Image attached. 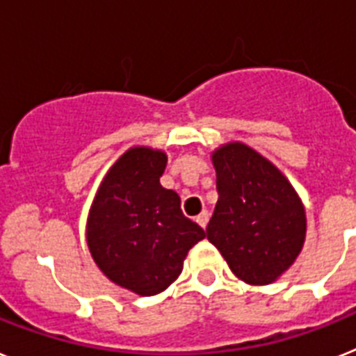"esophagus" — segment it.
<instances>
[{
    "label": "esophagus",
    "mask_w": 356,
    "mask_h": 356,
    "mask_svg": "<svg viewBox=\"0 0 356 356\" xmlns=\"http://www.w3.org/2000/svg\"><path fill=\"white\" fill-rule=\"evenodd\" d=\"M208 219H210V215H208V211H206V210H202L201 213H199L195 217L197 224H199L201 228H206V224H208Z\"/></svg>",
    "instance_id": "34e87169"
}]
</instances>
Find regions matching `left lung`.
<instances>
[{
    "instance_id": "obj_1",
    "label": "left lung",
    "mask_w": 356,
    "mask_h": 356,
    "mask_svg": "<svg viewBox=\"0 0 356 356\" xmlns=\"http://www.w3.org/2000/svg\"><path fill=\"white\" fill-rule=\"evenodd\" d=\"M217 204L206 237L248 284H270L302 250L306 213L288 179L243 143L215 152Z\"/></svg>"
}]
</instances>
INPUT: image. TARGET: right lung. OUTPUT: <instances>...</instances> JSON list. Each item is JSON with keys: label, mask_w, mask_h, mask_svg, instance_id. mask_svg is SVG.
<instances>
[{"label": "right lung", "mask_w": 356, "mask_h": 356, "mask_svg": "<svg viewBox=\"0 0 356 356\" xmlns=\"http://www.w3.org/2000/svg\"><path fill=\"white\" fill-rule=\"evenodd\" d=\"M166 155L132 148L119 157L92 204L86 241L99 270L143 297L161 293L183 271L204 229L184 217L181 197L161 186Z\"/></svg>", "instance_id": "1"}]
</instances>
